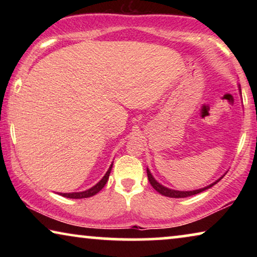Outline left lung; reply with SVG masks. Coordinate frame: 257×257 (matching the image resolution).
Segmentation results:
<instances>
[{
  "instance_id": "8db88e82",
  "label": "left lung",
  "mask_w": 257,
  "mask_h": 257,
  "mask_svg": "<svg viewBox=\"0 0 257 257\" xmlns=\"http://www.w3.org/2000/svg\"><path fill=\"white\" fill-rule=\"evenodd\" d=\"M238 90H240V93H241V87L238 85ZM147 178H149V181L150 184L152 185V187L156 189L158 193H160L161 195H165V196H168V198H187V196H192V195H195V194H199V193H201L203 191H206V189H208L210 187H213L214 185L216 184V182H219L221 179L224 177V173L222 177L217 179L216 181H214L213 184H210L208 186H206V187H202V188H199V189H194V191H175V189H172V188H168V187H165L164 185H161L160 182H158L154 177L151 173V171L149 170V167H147Z\"/></svg>"
}]
</instances>
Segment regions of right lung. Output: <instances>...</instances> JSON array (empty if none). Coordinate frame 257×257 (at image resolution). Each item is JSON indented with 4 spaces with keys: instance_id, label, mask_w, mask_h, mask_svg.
Segmentation results:
<instances>
[{
    "instance_id": "add662e5",
    "label": "right lung",
    "mask_w": 257,
    "mask_h": 257,
    "mask_svg": "<svg viewBox=\"0 0 257 257\" xmlns=\"http://www.w3.org/2000/svg\"><path fill=\"white\" fill-rule=\"evenodd\" d=\"M112 163L110 165V167H108V170L106 173L103 178H101V180L99 182H97L96 185L93 186V187H91L89 189H86V191H83V192H72V193H59V195L64 196V198H69V199H84V198H90V196H93L96 195L98 192L100 191L101 188L104 187L105 184H106L107 180H108V177H110V173H111V170H112Z\"/></svg>"
}]
</instances>
